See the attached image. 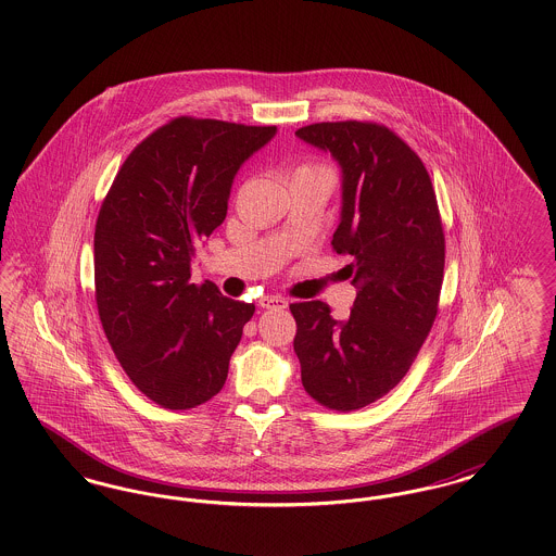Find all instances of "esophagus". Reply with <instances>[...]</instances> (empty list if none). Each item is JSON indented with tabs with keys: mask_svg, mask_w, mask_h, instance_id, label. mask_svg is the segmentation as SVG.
I'll list each match as a JSON object with an SVG mask.
<instances>
[{
	"mask_svg": "<svg viewBox=\"0 0 556 556\" xmlns=\"http://www.w3.org/2000/svg\"><path fill=\"white\" fill-rule=\"evenodd\" d=\"M261 308H266V311H270V308H288V300L286 298H281V295H265V298H261Z\"/></svg>",
	"mask_w": 556,
	"mask_h": 556,
	"instance_id": "1",
	"label": "esophagus"
}]
</instances>
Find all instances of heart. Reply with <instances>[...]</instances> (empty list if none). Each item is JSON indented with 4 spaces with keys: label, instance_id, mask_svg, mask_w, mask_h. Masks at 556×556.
I'll return each instance as SVG.
<instances>
[{
    "label": "heart",
    "instance_id": "b5f03b06",
    "mask_svg": "<svg viewBox=\"0 0 556 556\" xmlns=\"http://www.w3.org/2000/svg\"><path fill=\"white\" fill-rule=\"evenodd\" d=\"M300 170H327V168H323L318 164H306V166H300L295 173H300Z\"/></svg>",
    "mask_w": 556,
    "mask_h": 556
}]
</instances>
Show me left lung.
<instances>
[{"mask_svg":"<svg viewBox=\"0 0 556 556\" xmlns=\"http://www.w3.org/2000/svg\"><path fill=\"white\" fill-rule=\"evenodd\" d=\"M342 173L338 254H350L358 293L350 317L320 302L291 304L304 390L327 408L356 410L410 369L438 315L444 231L421 159L372 123H317L295 131Z\"/></svg>","mask_w":556,"mask_h":556,"instance_id":"obj_1","label":"left lung"}]
</instances>
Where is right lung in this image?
Returning <instances> with one entry per match:
<instances>
[{"label":"right lung","mask_w":556,"mask_h":556,"mask_svg":"<svg viewBox=\"0 0 556 556\" xmlns=\"http://www.w3.org/2000/svg\"><path fill=\"white\" fill-rule=\"evenodd\" d=\"M277 127L175 118L121 166L96 225V300L132 383L186 410L216 396L254 304L191 283L195 248L225 220L241 164Z\"/></svg>","instance_id":"1"}]
</instances>
